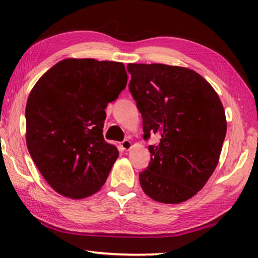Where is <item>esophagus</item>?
Instances as JSON below:
<instances>
[{"mask_svg":"<svg viewBox=\"0 0 258 258\" xmlns=\"http://www.w3.org/2000/svg\"><path fill=\"white\" fill-rule=\"evenodd\" d=\"M120 147H121V149H123V150L128 151L131 148H132V142H131L130 140H124V141L120 143Z\"/></svg>","mask_w":258,"mask_h":258,"instance_id":"obj_1","label":"esophagus"}]
</instances>
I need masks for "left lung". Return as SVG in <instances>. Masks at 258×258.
<instances>
[{
    "label": "left lung",
    "mask_w": 258,
    "mask_h": 258,
    "mask_svg": "<svg viewBox=\"0 0 258 258\" xmlns=\"http://www.w3.org/2000/svg\"><path fill=\"white\" fill-rule=\"evenodd\" d=\"M130 92L142 115L149 146L148 167L139 174L147 196L164 204L190 199L215 171L226 134L225 112L211 84L189 68L128 63Z\"/></svg>",
    "instance_id": "1"
}]
</instances>
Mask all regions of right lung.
Returning a JSON list of instances; mask_svg holds the SVG:
<instances>
[{
    "label": "right lung",
    "instance_id": "add662e5",
    "mask_svg": "<svg viewBox=\"0 0 258 258\" xmlns=\"http://www.w3.org/2000/svg\"><path fill=\"white\" fill-rule=\"evenodd\" d=\"M127 84L116 61L64 59L50 68L26 104V142L52 189L82 199L100 190L118 157L103 139L109 102Z\"/></svg>",
    "mask_w": 258,
    "mask_h": 258
}]
</instances>
